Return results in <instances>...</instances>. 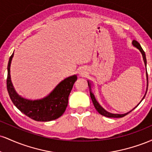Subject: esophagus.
<instances>
[{
    "mask_svg": "<svg viewBox=\"0 0 152 152\" xmlns=\"http://www.w3.org/2000/svg\"><path fill=\"white\" fill-rule=\"evenodd\" d=\"M78 74H79L80 76H82V77H84V76H86L87 71L84 68H82V69H80L79 71H78Z\"/></svg>",
    "mask_w": 152,
    "mask_h": 152,
    "instance_id": "34e87169",
    "label": "esophagus"
}]
</instances>
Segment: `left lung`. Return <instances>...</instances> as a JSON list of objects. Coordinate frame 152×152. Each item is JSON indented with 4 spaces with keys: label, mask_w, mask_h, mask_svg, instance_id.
Returning <instances> with one entry per match:
<instances>
[{
    "label": "left lung",
    "mask_w": 152,
    "mask_h": 152,
    "mask_svg": "<svg viewBox=\"0 0 152 152\" xmlns=\"http://www.w3.org/2000/svg\"><path fill=\"white\" fill-rule=\"evenodd\" d=\"M132 45L134 47H136V48H137V49L139 50V51L141 52V53H142V57H143V60H144V64H145V66L146 67V55H145V53H144V50L142 49V48L141 47L140 44H139V43L137 42V41H135V40H134L133 41H132ZM146 81H147V84H146V93H145V95L144 96V97H143V99H142V101H141L140 102H139V104H140L141 102H142V100L144 99V97H145L146 96V92H147V89H148V74H147V71H146ZM88 87H89V91H90V96H91V100H92V102H93L94 104V107H95V109H96V111H98V112L101 115H102V116H106V117H109V118H121V117H123V116H126V114H128L129 113H130L131 111H133V110L135 109V108H137V106H136L132 110V111H129V112L126 113V114H112V113H110L109 111H107L106 110H105L104 109V108L102 107V106L99 104V103L97 102L96 99L95 98V96H94V94L93 92H92V90H91V82L88 81Z\"/></svg>",
    "instance_id": "obj_1"
}]
</instances>
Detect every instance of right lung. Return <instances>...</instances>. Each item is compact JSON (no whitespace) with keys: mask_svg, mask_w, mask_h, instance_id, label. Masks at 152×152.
Wrapping results in <instances>:
<instances>
[{"mask_svg":"<svg viewBox=\"0 0 152 152\" xmlns=\"http://www.w3.org/2000/svg\"><path fill=\"white\" fill-rule=\"evenodd\" d=\"M13 53L10 57L8 64L7 89L13 104L18 109L37 121H50L61 116L68 106L70 94L77 76H69L61 81L48 96L37 100H30L20 96L15 91L10 78V64Z\"/></svg>","mask_w":152,"mask_h":152,"instance_id":"obj_1","label":"right lung"}]
</instances>
